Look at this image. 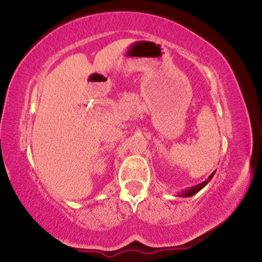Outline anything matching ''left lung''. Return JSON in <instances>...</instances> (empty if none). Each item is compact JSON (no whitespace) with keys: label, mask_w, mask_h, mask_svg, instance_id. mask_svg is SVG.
Returning <instances> with one entry per match:
<instances>
[{"label":"left lung","mask_w":262,"mask_h":262,"mask_svg":"<svg viewBox=\"0 0 262 262\" xmlns=\"http://www.w3.org/2000/svg\"><path fill=\"white\" fill-rule=\"evenodd\" d=\"M213 175H214V171H213L212 174L210 175V177H209V179H207V180H205L204 182H202V184H199V185L194 186V187H191V188L186 189V191H182L179 195H180V196H192V195H194L195 193H198V192L200 191V189L204 188L207 184H209V181L211 180V179L213 178Z\"/></svg>","instance_id":"obj_1"}]
</instances>
